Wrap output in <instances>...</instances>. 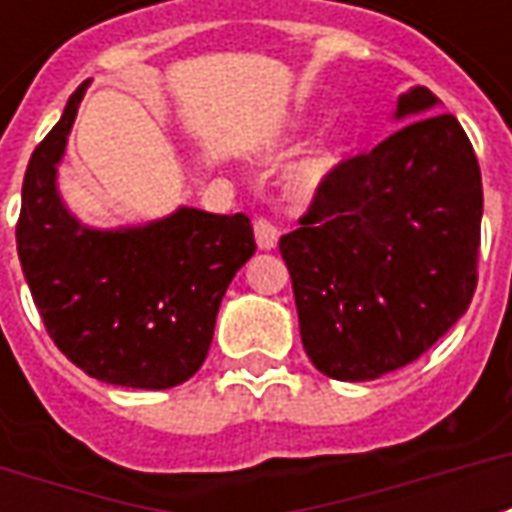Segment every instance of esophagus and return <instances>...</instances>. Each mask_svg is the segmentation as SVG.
Returning <instances> with one entry per match:
<instances>
[{
  "label": "esophagus",
  "mask_w": 512,
  "mask_h": 512,
  "mask_svg": "<svg viewBox=\"0 0 512 512\" xmlns=\"http://www.w3.org/2000/svg\"><path fill=\"white\" fill-rule=\"evenodd\" d=\"M255 241L260 249H274L279 241V227L266 216L255 219Z\"/></svg>",
  "instance_id": "obj_1"
}]
</instances>
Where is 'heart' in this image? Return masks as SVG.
Here are the masks:
<instances>
[{"label": "heart", "mask_w": 512, "mask_h": 512, "mask_svg": "<svg viewBox=\"0 0 512 512\" xmlns=\"http://www.w3.org/2000/svg\"><path fill=\"white\" fill-rule=\"evenodd\" d=\"M340 158H343L340 147H337V150H326V153H321L318 158H312L310 164L304 167V180H307V183H321V180L340 164Z\"/></svg>", "instance_id": "b5f03b06"}]
</instances>
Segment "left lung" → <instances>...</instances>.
Returning a JSON list of instances; mask_svg holds the SVG:
<instances>
[{
  "label": "left lung",
  "mask_w": 512,
  "mask_h": 512,
  "mask_svg": "<svg viewBox=\"0 0 512 512\" xmlns=\"http://www.w3.org/2000/svg\"><path fill=\"white\" fill-rule=\"evenodd\" d=\"M428 87L400 95L411 120L318 183L299 230L279 238L304 351L323 376L373 381L414 362L472 304L483 219L474 147Z\"/></svg>",
  "instance_id": "8db88e82"
}]
</instances>
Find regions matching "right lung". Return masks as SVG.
Returning a JSON list of instances; mask_svg holds the SVG:
<instances>
[{
    "mask_svg": "<svg viewBox=\"0 0 512 512\" xmlns=\"http://www.w3.org/2000/svg\"><path fill=\"white\" fill-rule=\"evenodd\" d=\"M82 95L84 84L29 158L18 260L46 332L73 365L106 384L169 389L208 356L224 290L257 249L252 222L180 208L115 233L82 227L54 183Z\"/></svg>",
    "mask_w": 512,
    "mask_h": 512,
    "instance_id": "right-lung-1",
    "label": "right lung"
}]
</instances>
